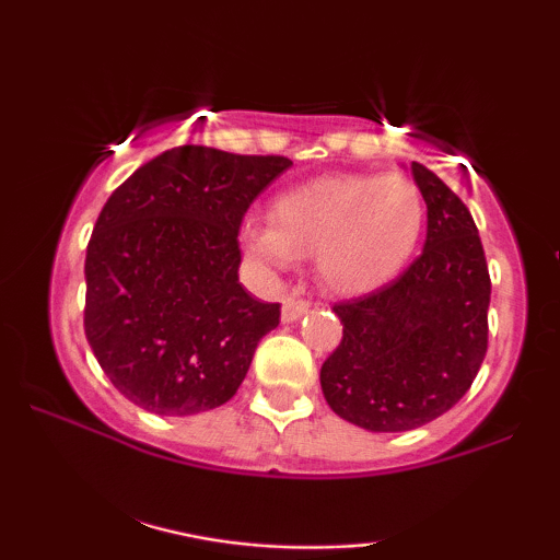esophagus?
Returning <instances> with one entry per match:
<instances>
[{"label":"esophagus","mask_w":560,"mask_h":560,"mask_svg":"<svg viewBox=\"0 0 560 560\" xmlns=\"http://www.w3.org/2000/svg\"><path fill=\"white\" fill-rule=\"evenodd\" d=\"M308 313V301H303V298H295L290 295L282 301V324H293L301 316Z\"/></svg>","instance_id":"34e87169"}]
</instances>
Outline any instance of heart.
<instances>
[{
  "mask_svg": "<svg viewBox=\"0 0 560 560\" xmlns=\"http://www.w3.org/2000/svg\"><path fill=\"white\" fill-rule=\"evenodd\" d=\"M270 219L244 221V255L267 270L313 255L324 288L364 295L408 265L423 232L425 203L402 175L336 173L280 194Z\"/></svg>",
  "mask_w": 560,
  "mask_h": 560,
  "instance_id": "b5f03b06",
  "label": "heart"
}]
</instances>
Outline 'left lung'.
Segmentation results:
<instances>
[{
    "label": "left lung",
    "instance_id": "left-lung-1",
    "mask_svg": "<svg viewBox=\"0 0 560 560\" xmlns=\"http://www.w3.org/2000/svg\"><path fill=\"white\" fill-rule=\"evenodd\" d=\"M428 206L420 257L389 285L334 305L343 336L320 366L336 416L372 433L431 423L466 395L487 354L489 270L462 198L410 165Z\"/></svg>",
    "mask_w": 560,
    "mask_h": 560
}]
</instances>
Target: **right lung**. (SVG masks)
Wrapping results in <instances>:
<instances>
[{"mask_svg": "<svg viewBox=\"0 0 560 560\" xmlns=\"http://www.w3.org/2000/svg\"><path fill=\"white\" fill-rule=\"evenodd\" d=\"M293 165L280 155L183 144L129 175L86 247L83 328L106 377L155 416L232 400L280 303L240 282L249 203Z\"/></svg>", "mask_w": 560, "mask_h": 560, "instance_id": "right-lung-1", "label": "right lung"}]
</instances>
